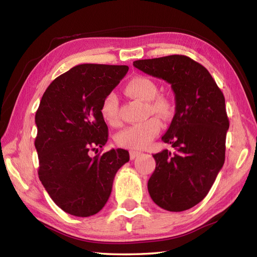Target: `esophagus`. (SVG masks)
<instances>
[{
  "instance_id": "1",
  "label": "esophagus",
  "mask_w": 257,
  "mask_h": 257,
  "mask_svg": "<svg viewBox=\"0 0 257 257\" xmlns=\"http://www.w3.org/2000/svg\"><path fill=\"white\" fill-rule=\"evenodd\" d=\"M129 154H130V159L134 160V159H136V158H137V157L141 154V151H137V150H130V151H129Z\"/></svg>"
}]
</instances>
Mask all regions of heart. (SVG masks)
<instances>
[{
	"instance_id": "b5f03b06",
	"label": "heart",
	"mask_w": 257,
	"mask_h": 257,
	"mask_svg": "<svg viewBox=\"0 0 257 257\" xmlns=\"http://www.w3.org/2000/svg\"><path fill=\"white\" fill-rule=\"evenodd\" d=\"M124 91L129 97L141 101H147L148 111L166 118L172 112V103L168 97L157 96L158 87L154 80L146 76H136L130 79L124 87ZM118 100L112 92L108 94L102 100L100 112L103 120L109 124H116ZM161 130L160 120L151 117L138 123L125 127L119 132L114 140L118 146L129 149H144L154 140Z\"/></svg>"
}]
</instances>
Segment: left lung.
Segmentation results:
<instances>
[{"label": "left lung", "instance_id": "8db88e82", "mask_svg": "<svg viewBox=\"0 0 257 257\" xmlns=\"http://www.w3.org/2000/svg\"><path fill=\"white\" fill-rule=\"evenodd\" d=\"M134 66L171 85L176 100L162 141L172 147L154 155L148 191L170 212L189 210L203 200L225 160L230 127L223 92L201 64L184 55L135 61Z\"/></svg>", "mask_w": 257, "mask_h": 257}]
</instances>
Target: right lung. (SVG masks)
I'll return each instance as SVG.
<instances>
[{"instance_id":"obj_1","label":"right lung","mask_w":257,"mask_h":257,"mask_svg":"<svg viewBox=\"0 0 257 257\" xmlns=\"http://www.w3.org/2000/svg\"><path fill=\"white\" fill-rule=\"evenodd\" d=\"M128 69L125 65H77L54 79L42 97L35 114L38 177L68 214L87 217L99 212L117 171L129 161L123 149L90 156L108 140L102 100Z\"/></svg>"}]
</instances>
